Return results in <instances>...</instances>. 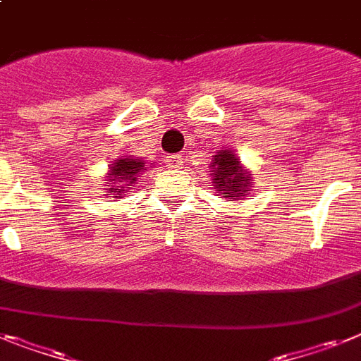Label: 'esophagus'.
<instances>
[{"instance_id":"esophagus-1","label":"esophagus","mask_w":361,"mask_h":361,"mask_svg":"<svg viewBox=\"0 0 361 361\" xmlns=\"http://www.w3.org/2000/svg\"><path fill=\"white\" fill-rule=\"evenodd\" d=\"M166 166H171V169H178L181 163V156H166Z\"/></svg>"}]
</instances>
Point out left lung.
Instances as JSON below:
<instances>
[{
  "label": "left lung",
  "mask_w": 361,
  "mask_h": 361,
  "mask_svg": "<svg viewBox=\"0 0 361 361\" xmlns=\"http://www.w3.org/2000/svg\"><path fill=\"white\" fill-rule=\"evenodd\" d=\"M211 176H213L214 189L220 190L224 198L240 200L247 195V189L253 183L250 172L242 166L240 159L231 150H220L216 156H213L211 163Z\"/></svg>",
  "instance_id": "8db88e82"
}]
</instances>
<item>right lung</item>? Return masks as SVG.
Returning a JSON list of instances; mask_svg holds the SVG:
<instances>
[{"instance_id": "right-lung-1", "label": "right lung", "mask_w": 361, "mask_h": 361, "mask_svg": "<svg viewBox=\"0 0 361 361\" xmlns=\"http://www.w3.org/2000/svg\"><path fill=\"white\" fill-rule=\"evenodd\" d=\"M145 171H147V165H145L143 159L123 156L121 159H117V161L110 166V171H108L106 181H110L114 185H108L106 190H108V192H115L114 198H121V192L132 189L135 181H137V176Z\"/></svg>"}]
</instances>
